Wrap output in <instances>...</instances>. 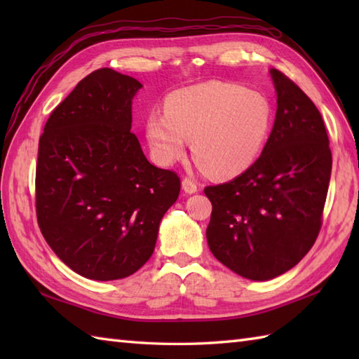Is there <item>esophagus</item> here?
I'll list each match as a JSON object with an SVG mask.
<instances>
[{"label": "esophagus", "instance_id": "1", "mask_svg": "<svg viewBox=\"0 0 359 359\" xmlns=\"http://www.w3.org/2000/svg\"><path fill=\"white\" fill-rule=\"evenodd\" d=\"M182 188H184V191L188 194L199 191V185H197V182H194L191 177H185L182 180Z\"/></svg>", "mask_w": 359, "mask_h": 359}]
</instances>
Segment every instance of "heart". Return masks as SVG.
I'll use <instances>...</instances> for the list:
<instances>
[{"label":"heart","instance_id":"heart-1","mask_svg":"<svg viewBox=\"0 0 359 359\" xmlns=\"http://www.w3.org/2000/svg\"><path fill=\"white\" fill-rule=\"evenodd\" d=\"M271 123V103L262 93L208 81L168 95L165 112L148 116L147 137L152 154L163 165L184 154L185 139H191L202 170L225 179L245 171L259 157Z\"/></svg>","mask_w":359,"mask_h":359}]
</instances>
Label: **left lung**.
Instances as JSON below:
<instances>
[{
    "instance_id": "8db88e82",
    "label": "left lung",
    "mask_w": 359,
    "mask_h": 359,
    "mask_svg": "<svg viewBox=\"0 0 359 359\" xmlns=\"http://www.w3.org/2000/svg\"><path fill=\"white\" fill-rule=\"evenodd\" d=\"M270 74L278 109L262 154L238 177L203 189L211 253L251 280L288 271L313 247L332 172L321 112L285 74Z\"/></svg>"
}]
</instances>
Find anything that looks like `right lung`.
Returning <instances> with one entry per match:
<instances>
[{
	"label": "right lung",
	"mask_w": 359,
	"mask_h": 359,
	"mask_svg": "<svg viewBox=\"0 0 359 359\" xmlns=\"http://www.w3.org/2000/svg\"><path fill=\"white\" fill-rule=\"evenodd\" d=\"M135 79L102 67L52 111L38 143L36 220L75 273L114 280L151 257L180 177L148 162L133 123Z\"/></svg>",
	"instance_id": "obj_1"
}]
</instances>
